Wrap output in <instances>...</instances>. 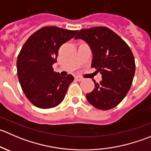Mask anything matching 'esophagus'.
<instances>
[{
	"mask_svg": "<svg viewBox=\"0 0 151 151\" xmlns=\"http://www.w3.org/2000/svg\"><path fill=\"white\" fill-rule=\"evenodd\" d=\"M75 80L77 81H81V80H83V77H80V76H76Z\"/></svg>",
	"mask_w": 151,
	"mask_h": 151,
	"instance_id": "1",
	"label": "esophagus"
}]
</instances>
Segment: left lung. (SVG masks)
Listing matches in <instances>:
<instances>
[{
    "mask_svg": "<svg viewBox=\"0 0 151 151\" xmlns=\"http://www.w3.org/2000/svg\"><path fill=\"white\" fill-rule=\"evenodd\" d=\"M74 39L88 44L93 53L91 67L102 77L99 83L93 80L95 88L86 94L87 100L102 110L115 107L128 93L134 76V58L130 47L106 27L83 29Z\"/></svg>",
    "mask_w": 151,
    "mask_h": 151,
    "instance_id": "1",
    "label": "left lung"
}]
</instances>
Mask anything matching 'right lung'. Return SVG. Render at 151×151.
I'll return each instance as SVG.
<instances>
[{"mask_svg": "<svg viewBox=\"0 0 151 151\" xmlns=\"http://www.w3.org/2000/svg\"><path fill=\"white\" fill-rule=\"evenodd\" d=\"M77 32L44 27L33 33L22 46L17 60V76L25 96L34 106L52 108L64 99L74 77H62L53 71L52 65L57 62L60 46Z\"/></svg>", "mask_w": 151, "mask_h": 151, "instance_id": "add662e5", "label": "right lung"}]
</instances>
